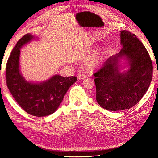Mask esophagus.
Here are the masks:
<instances>
[{"label":"esophagus","mask_w":158,"mask_h":158,"mask_svg":"<svg viewBox=\"0 0 158 158\" xmlns=\"http://www.w3.org/2000/svg\"><path fill=\"white\" fill-rule=\"evenodd\" d=\"M87 76L84 74H80L78 75V79H85L86 78Z\"/></svg>","instance_id":"34e87169"}]
</instances>
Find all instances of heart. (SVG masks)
<instances>
[{"instance_id":"b5f03b06","label":"heart","mask_w":158,"mask_h":158,"mask_svg":"<svg viewBox=\"0 0 158 158\" xmlns=\"http://www.w3.org/2000/svg\"><path fill=\"white\" fill-rule=\"evenodd\" d=\"M103 59V53L101 55H95L87 61L85 66L88 69H95L102 64Z\"/></svg>"}]
</instances>
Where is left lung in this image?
<instances>
[{
    "label": "left lung",
    "instance_id": "left-lung-1",
    "mask_svg": "<svg viewBox=\"0 0 158 158\" xmlns=\"http://www.w3.org/2000/svg\"><path fill=\"white\" fill-rule=\"evenodd\" d=\"M120 33V52L110 56L94 74L97 102L111 111L135 106L147 92L152 79V63L144 45L131 32ZM123 58L129 69L121 73L119 60Z\"/></svg>",
    "mask_w": 158,
    "mask_h": 158
}]
</instances>
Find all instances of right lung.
Segmentation results:
<instances>
[{"label": "right lung", "instance_id": "obj_1", "mask_svg": "<svg viewBox=\"0 0 158 158\" xmlns=\"http://www.w3.org/2000/svg\"><path fill=\"white\" fill-rule=\"evenodd\" d=\"M33 39L31 34L27 33L14 47L6 63V82L13 98L26 112L35 117H45L56 111L77 78L56 74L40 83L26 81L20 71V49Z\"/></svg>", "mask_w": 158, "mask_h": 158}]
</instances>
